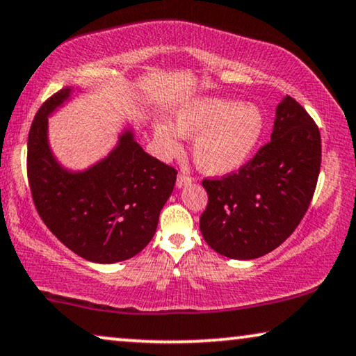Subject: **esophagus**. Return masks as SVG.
Instances as JSON below:
<instances>
[{"label":"esophagus","instance_id":"obj_1","mask_svg":"<svg viewBox=\"0 0 356 356\" xmlns=\"http://www.w3.org/2000/svg\"><path fill=\"white\" fill-rule=\"evenodd\" d=\"M191 183H193L191 177H188V175H184V173L178 175V178H177V188L178 189H181V188L186 186V184H191Z\"/></svg>","mask_w":356,"mask_h":356}]
</instances>
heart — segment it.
<instances>
[{"label":"heart","instance_id":"heart-1","mask_svg":"<svg viewBox=\"0 0 356 356\" xmlns=\"http://www.w3.org/2000/svg\"><path fill=\"white\" fill-rule=\"evenodd\" d=\"M264 131V115L254 105L232 99L206 97L179 106L173 126H154V149L168 160L183 152V138L191 139L194 163L212 177L236 172L254 152Z\"/></svg>","mask_w":356,"mask_h":356}]
</instances>
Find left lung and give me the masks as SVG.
<instances>
[{
    "label": "left lung",
    "instance_id": "1",
    "mask_svg": "<svg viewBox=\"0 0 356 356\" xmlns=\"http://www.w3.org/2000/svg\"><path fill=\"white\" fill-rule=\"evenodd\" d=\"M321 168V136L290 95L275 108L270 143L236 173L204 179L199 228L218 254L250 261L280 246L308 211Z\"/></svg>",
    "mask_w": 356,
    "mask_h": 356
}]
</instances>
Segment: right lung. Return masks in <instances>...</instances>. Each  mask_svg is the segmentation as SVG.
<instances>
[{"mask_svg":"<svg viewBox=\"0 0 356 356\" xmlns=\"http://www.w3.org/2000/svg\"><path fill=\"white\" fill-rule=\"evenodd\" d=\"M74 94L86 89L67 86L37 111L27 143L29 183L42 220L63 245L90 262L113 264L152 240L177 172L144 152L129 124L104 159L81 170L63 165L50 145L48 118Z\"/></svg>","mask_w":356,"mask_h":356,"instance_id":"1","label":"right lung"}]
</instances>
